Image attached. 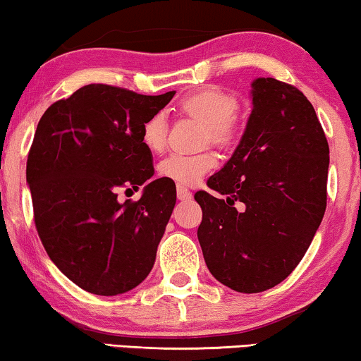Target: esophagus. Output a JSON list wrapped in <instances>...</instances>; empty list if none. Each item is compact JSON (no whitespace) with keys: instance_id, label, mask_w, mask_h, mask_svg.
Here are the masks:
<instances>
[{"instance_id":"34e87169","label":"esophagus","mask_w":361,"mask_h":361,"mask_svg":"<svg viewBox=\"0 0 361 361\" xmlns=\"http://www.w3.org/2000/svg\"><path fill=\"white\" fill-rule=\"evenodd\" d=\"M177 199L182 202H187L192 199V192L184 185H177Z\"/></svg>"}]
</instances>
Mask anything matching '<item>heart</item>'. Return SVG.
<instances>
[{
	"mask_svg": "<svg viewBox=\"0 0 361 361\" xmlns=\"http://www.w3.org/2000/svg\"><path fill=\"white\" fill-rule=\"evenodd\" d=\"M180 111L199 118L205 123L204 141L212 145L228 147L238 136V100L231 93L216 87L200 88L182 97L177 103ZM167 118L162 111H157L147 118L141 130V141L147 149L159 152L167 142ZM219 157L214 151L205 149L200 152H171L159 164L161 176L177 182L180 185L197 184L207 172L215 169Z\"/></svg>",
	"mask_w": 361,
	"mask_h": 361,
	"instance_id": "obj_1",
	"label": "heart"
}]
</instances>
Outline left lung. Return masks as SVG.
Returning a JSON list of instances; mask_svg holds the SVG:
<instances>
[{
    "label": "left lung",
    "mask_w": 361,
    "mask_h": 361,
    "mask_svg": "<svg viewBox=\"0 0 361 361\" xmlns=\"http://www.w3.org/2000/svg\"><path fill=\"white\" fill-rule=\"evenodd\" d=\"M253 110L230 161L199 190L197 230L207 268L238 293L284 281L310 246L327 207L329 142L312 103L276 78L253 82Z\"/></svg>",
    "instance_id": "obj_1"
}]
</instances>
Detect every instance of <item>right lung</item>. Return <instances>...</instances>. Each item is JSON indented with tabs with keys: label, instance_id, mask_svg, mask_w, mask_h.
Returning <instances> with one entry per match:
<instances>
[{
	"label": "right lung",
	"instance_id": "obj_1",
	"mask_svg": "<svg viewBox=\"0 0 361 361\" xmlns=\"http://www.w3.org/2000/svg\"><path fill=\"white\" fill-rule=\"evenodd\" d=\"M174 93L90 83L39 120L26 166L34 224L52 263L87 293L123 294L152 269L176 184L151 180L125 204L118 192L137 190L154 174L141 130Z\"/></svg>",
	"mask_w": 361,
	"mask_h": 361
}]
</instances>
